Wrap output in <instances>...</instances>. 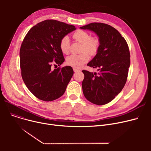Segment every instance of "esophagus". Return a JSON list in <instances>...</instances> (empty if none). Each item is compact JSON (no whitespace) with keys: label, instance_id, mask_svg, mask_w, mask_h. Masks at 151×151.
I'll list each match as a JSON object with an SVG mask.
<instances>
[{"label":"esophagus","instance_id":"1","mask_svg":"<svg viewBox=\"0 0 151 151\" xmlns=\"http://www.w3.org/2000/svg\"><path fill=\"white\" fill-rule=\"evenodd\" d=\"M73 71H75V72H78V71H79V69H78L76 68H73Z\"/></svg>","mask_w":151,"mask_h":151}]
</instances>
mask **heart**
Here are the masks:
<instances>
[{
  "label": "heart",
  "mask_w": 151,
  "mask_h": 151,
  "mask_svg": "<svg viewBox=\"0 0 151 151\" xmlns=\"http://www.w3.org/2000/svg\"><path fill=\"white\" fill-rule=\"evenodd\" d=\"M76 41L82 44L81 51L84 52L80 54H71L67 58V63L74 68H80L89 60V55H93L97 54L99 46V40L91 35L86 31L78 30L73 35ZM60 49L62 52L67 54L70 50V40L68 36H64L60 42Z\"/></svg>",
  "instance_id": "heart-1"
}]
</instances>
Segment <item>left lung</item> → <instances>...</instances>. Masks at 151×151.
Wrapping results in <instances>:
<instances>
[{
  "label": "left lung",
  "instance_id": "1",
  "mask_svg": "<svg viewBox=\"0 0 151 151\" xmlns=\"http://www.w3.org/2000/svg\"><path fill=\"white\" fill-rule=\"evenodd\" d=\"M80 29L93 32L100 42L97 54L87 64L99 72L82 71L84 96L93 104L105 105L121 92L127 81L130 65L129 46L121 34L106 24L93 22Z\"/></svg>",
  "mask_w": 151,
  "mask_h": 151
}]
</instances>
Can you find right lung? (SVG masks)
I'll list each match as a JSON object with an SVG mask.
<instances>
[{"mask_svg": "<svg viewBox=\"0 0 151 151\" xmlns=\"http://www.w3.org/2000/svg\"><path fill=\"white\" fill-rule=\"evenodd\" d=\"M74 26L54 19L32 27L23 40L20 52L21 76L28 89L43 101H53L64 93L73 75L70 66L51 69L52 63L64 62L61 39L76 30Z\"/></svg>", "mask_w": 151, "mask_h": 151, "instance_id": "obj_1", "label": "right lung"}]
</instances>
